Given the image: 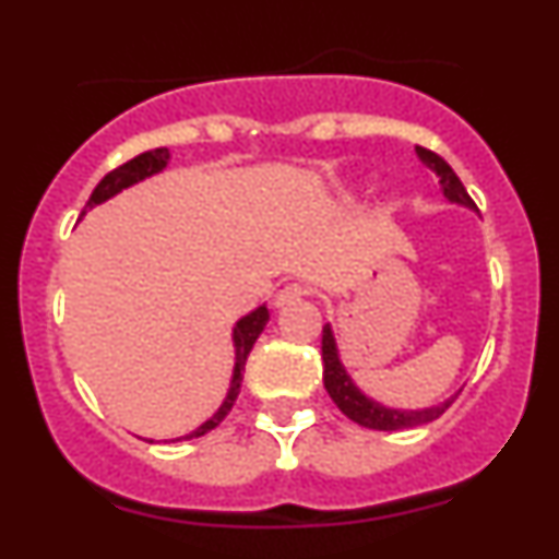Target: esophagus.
<instances>
[{"instance_id":"obj_1","label":"esophagus","mask_w":559,"mask_h":559,"mask_svg":"<svg viewBox=\"0 0 559 559\" xmlns=\"http://www.w3.org/2000/svg\"><path fill=\"white\" fill-rule=\"evenodd\" d=\"M306 295H308L306 286H300V284H286L284 289H278V295L273 297V306H275V308L292 306V302L302 300V297H306Z\"/></svg>"}]
</instances>
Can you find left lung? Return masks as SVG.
Segmentation results:
<instances>
[{"label": "left lung", "instance_id": "8db88e82", "mask_svg": "<svg viewBox=\"0 0 559 559\" xmlns=\"http://www.w3.org/2000/svg\"><path fill=\"white\" fill-rule=\"evenodd\" d=\"M416 154H419V159L425 162V165L430 167L438 178H441L443 197H447L449 202H456V205H465V207H473V211H476V202L467 197L462 180L456 178V173L441 159V156L432 154V151H427V148H421V145H416ZM321 362H324V389L330 392V397L335 400L337 408H341L348 419L357 421V425H362V427H370V430H411V427L436 421L438 416H441L456 397L454 394V397L443 400V403L432 405V408H419V411L386 408V405L376 403V400H370L368 394L359 392V386L354 384L352 376H348L346 368H343L341 354H337L335 335H332L330 324H324V332H321Z\"/></svg>", "mask_w": 559, "mask_h": 559}]
</instances>
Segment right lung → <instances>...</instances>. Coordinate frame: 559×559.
<instances>
[{
  "label": "right lung",
  "mask_w": 559,
  "mask_h": 559,
  "mask_svg": "<svg viewBox=\"0 0 559 559\" xmlns=\"http://www.w3.org/2000/svg\"><path fill=\"white\" fill-rule=\"evenodd\" d=\"M167 162H170V151L167 148H154V151H145V154L134 156V159H129L127 165L116 167L112 173H107L103 180L97 183V189L92 191V197H88L86 207H83V213L92 211L94 205H103L105 200H110V197H116L118 191L129 189V186H134L138 180H145L151 178V175L162 173L167 167ZM81 213V216H83ZM270 313H267V306H259L257 311H251L248 316L235 324L233 330V343H235V368H233V384H229V392L227 397H224L222 408L216 411V414L211 416L207 421H202L200 427H197L194 432H189V436L183 438H175V441H189V438H200L205 436V432H211L213 427H218L224 421V416L233 411L235 400H238L240 394V384H243V368H246V359L248 354H251L253 343H257V337L262 335L264 324H267ZM154 443V441H151Z\"/></svg>",
  "instance_id": "obj_1"
}]
</instances>
